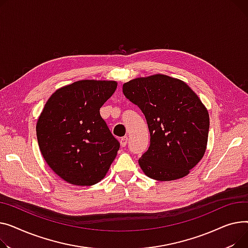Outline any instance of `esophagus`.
Listing matches in <instances>:
<instances>
[{"instance_id": "34e87169", "label": "esophagus", "mask_w": 248, "mask_h": 248, "mask_svg": "<svg viewBox=\"0 0 248 248\" xmlns=\"http://www.w3.org/2000/svg\"><path fill=\"white\" fill-rule=\"evenodd\" d=\"M127 142H128V137H127V136H123V137L120 139V144H121L122 147L126 146Z\"/></svg>"}]
</instances>
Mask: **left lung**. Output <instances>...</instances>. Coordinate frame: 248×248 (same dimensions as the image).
<instances>
[{"mask_svg":"<svg viewBox=\"0 0 248 248\" xmlns=\"http://www.w3.org/2000/svg\"><path fill=\"white\" fill-rule=\"evenodd\" d=\"M123 93L148 124L150 145L138 160L143 172L159 181L186 176L208 139L209 115L198 96L184 82L160 74L125 83Z\"/></svg>","mask_w":248,"mask_h":248,"instance_id":"obj_1","label":"left lung"}]
</instances>
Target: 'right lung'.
<instances>
[{
    "mask_svg": "<svg viewBox=\"0 0 248 248\" xmlns=\"http://www.w3.org/2000/svg\"><path fill=\"white\" fill-rule=\"evenodd\" d=\"M116 88L115 81L74 82L52 94L40 115L36 131L41 153L70 184L98 183L117 155L120 143L100 115Z\"/></svg>",
    "mask_w": 248,
    "mask_h": 248,
    "instance_id": "right-lung-1",
    "label": "right lung"
}]
</instances>
